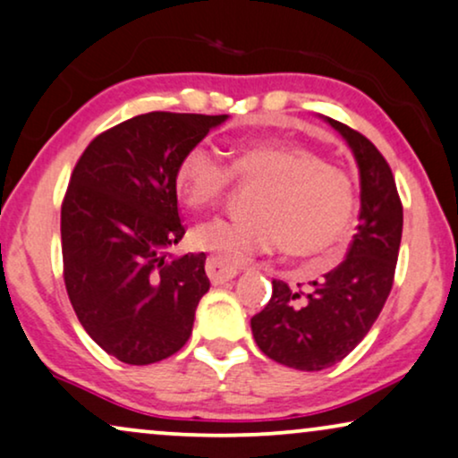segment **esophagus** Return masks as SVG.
Masks as SVG:
<instances>
[{
  "mask_svg": "<svg viewBox=\"0 0 458 458\" xmlns=\"http://www.w3.org/2000/svg\"><path fill=\"white\" fill-rule=\"evenodd\" d=\"M236 275H239V270H236L234 266L219 262L216 258L207 259V276H209L213 285H222V283L233 281Z\"/></svg>",
  "mask_w": 458,
  "mask_h": 458,
  "instance_id": "1",
  "label": "esophagus"
}]
</instances>
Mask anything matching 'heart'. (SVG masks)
I'll return each instance as SVG.
<instances>
[{"mask_svg":"<svg viewBox=\"0 0 458 458\" xmlns=\"http://www.w3.org/2000/svg\"><path fill=\"white\" fill-rule=\"evenodd\" d=\"M234 177L259 183L253 216L211 219L196 225L192 245L225 264H239L281 242L292 256H321L338 242L355 211L349 173L327 165L309 148L287 141H247L225 165L216 149L196 143L179 160L175 186L192 209L224 199Z\"/></svg>","mask_w":458,"mask_h":458,"instance_id":"obj_1","label":"heart"}]
</instances>
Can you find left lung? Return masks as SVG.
Instances as JSON below:
<instances>
[{
    "mask_svg": "<svg viewBox=\"0 0 458 458\" xmlns=\"http://www.w3.org/2000/svg\"><path fill=\"white\" fill-rule=\"evenodd\" d=\"M326 123L346 139L359 166L357 234L343 262L306 292L272 279L268 304L251 319L259 351L304 372L343 361L366 338L391 293L403 228V207L385 156L351 126L332 118Z\"/></svg>",
    "mask_w": 458,
    "mask_h": 458,
    "instance_id": "1",
    "label": "left lung"
}]
</instances>
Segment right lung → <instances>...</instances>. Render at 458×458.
I'll return each instance as SVG.
<instances>
[{
    "label": "right lung",
    "mask_w": 458,
    "mask_h": 458,
    "mask_svg": "<svg viewBox=\"0 0 458 458\" xmlns=\"http://www.w3.org/2000/svg\"><path fill=\"white\" fill-rule=\"evenodd\" d=\"M228 115L149 112L97 135L75 162L61 207L63 279L86 334L131 366L188 343L209 292L205 253L173 258L182 156Z\"/></svg>",
    "instance_id": "obj_1"
}]
</instances>
